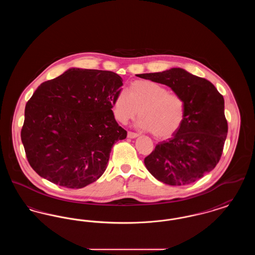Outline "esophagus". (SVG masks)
I'll return each mask as SVG.
<instances>
[{
  "instance_id": "obj_1",
  "label": "esophagus",
  "mask_w": 255,
  "mask_h": 255,
  "mask_svg": "<svg viewBox=\"0 0 255 255\" xmlns=\"http://www.w3.org/2000/svg\"><path fill=\"white\" fill-rule=\"evenodd\" d=\"M138 135V133H133V132H128L127 133V136L129 137V138H134V137H136Z\"/></svg>"
}]
</instances>
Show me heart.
<instances>
[{"instance_id": "1", "label": "heart", "mask_w": 255, "mask_h": 255, "mask_svg": "<svg viewBox=\"0 0 255 255\" xmlns=\"http://www.w3.org/2000/svg\"><path fill=\"white\" fill-rule=\"evenodd\" d=\"M113 113L118 122L127 124L137 113V127L151 131L157 138H168L185 119V102L180 95L151 80H135L127 94L119 93L113 101Z\"/></svg>"}]
</instances>
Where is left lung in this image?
Listing matches in <instances>:
<instances>
[{
  "mask_svg": "<svg viewBox=\"0 0 255 255\" xmlns=\"http://www.w3.org/2000/svg\"><path fill=\"white\" fill-rule=\"evenodd\" d=\"M137 76L168 86L185 102L181 128L144 158L146 168L169 185L198 181L215 168L223 153L228 134L224 97L211 82L180 68Z\"/></svg>",
  "mask_w": 255,
  "mask_h": 255,
  "instance_id": "8db88e82",
  "label": "left lung"
}]
</instances>
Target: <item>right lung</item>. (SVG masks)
Masks as SVG:
<instances>
[{
  "instance_id": "obj_1",
  "label": "right lung",
  "mask_w": 255,
  "mask_h": 255,
  "mask_svg": "<svg viewBox=\"0 0 255 255\" xmlns=\"http://www.w3.org/2000/svg\"><path fill=\"white\" fill-rule=\"evenodd\" d=\"M122 85L113 72L70 69L37 88L25 105L21 139L39 176L67 188L101 177L112 147L127 136L112 111Z\"/></svg>"
}]
</instances>
